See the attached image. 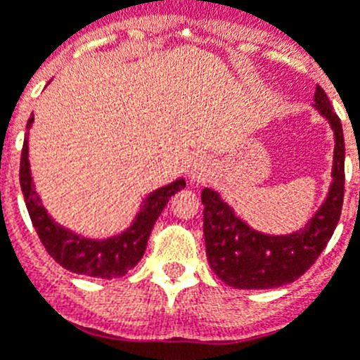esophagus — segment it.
Returning <instances> with one entry per match:
<instances>
[{
  "label": "esophagus",
  "instance_id": "esophagus-1",
  "mask_svg": "<svg viewBox=\"0 0 360 360\" xmlns=\"http://www.w3.org/2000/svg\"><path fill=\"white\" fill-rule=\"evenodd\" d=\"M211 174V164L205 157H196L189 165V178L193 182H205Z\"/></svg>",
  "mask_w": 360,
  "mask_h": 360
}]
</instances>
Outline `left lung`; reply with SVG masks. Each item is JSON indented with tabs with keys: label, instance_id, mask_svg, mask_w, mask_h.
<instances>
[{
	"label": "left lung",
	"instance_id": "left-lung-1",
	"mask_svg": "<svg viewBox=\"0 0 360 360\" xmlns=\"http://www.w3.org/2000/svg\"><path fill=\"white\" fill-rule=\"evenodd\" d=\"M316 108L328 119L335 135L333 182L324 203L304 229L288 236H269L243 224L216 191H202L209 265L231 287L257 290L294 283L316 263L335 231L345 198V135L341 119L321 86L316 88Z\"/></svg>",
	"mask_w": 360,
	"mask_h": 360
}]
</instances>
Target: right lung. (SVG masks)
Segmentation results:
<instances>
[{
	"label": "right lung",
	"mask_w": 360,
	"mask_h": 360,
	"mask_svg": "<svg viewBox=\"0 0 360 360\" xmlns=\"http://www.w3.org/2000/svg\"><path fill=\"white\" fill-rule=\"evenodd\" d=\"M32 122H34V113L27 124V135H25L23 151H21V164H19V184H21L32 225L36 229L46 252L59 265L72 270L75 274L101 279H115L128 274V270H131L144 256L149 234L162 209L167 205L174 193L186 187V180L180 178L176 182L151 193L144 200V205L141 207V212L131 227L122 232L120 236L103 241L86 240L53 224V219L46 214L44 207L39 203V196L36 195L34 184H32L30 165H28V129Z\"/></svg>",
	"instance_id": "right-lung-1"
}]
</instances>
